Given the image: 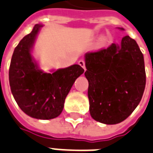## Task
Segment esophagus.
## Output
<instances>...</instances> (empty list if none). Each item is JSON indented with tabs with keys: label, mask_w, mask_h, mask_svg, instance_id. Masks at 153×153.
<instances>
[{
	"label": "esophagus",
	"mask_w": 153,
	"mask_h": 153,
	"mask_svg": "<svg viewBox=\"0 0 153 153\" xmlns=\"http://www.w3.org/2000/svg\"><path fill=\"white\" fill-rule=\"evenodd\" d=\"M78 64H79V65H80L83 68H84V69H85V71L86 70V68H85V62L84 61V60H79V62H78Z\"/></svg>",
	"instance_id": "1"
}]
</instances>
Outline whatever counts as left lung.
I'll return each instance as SVG.
<instances>
[{
  "instance_id": "left-lung-1",
  "label": "left lung",
  "mask_w": 153,
  "mask_h": 153,
  "mask_svg": "<svg viewBox=\"0 0 153 153\" xmlns=\"http://www.w3.org/2000/svg\"><path fill=\"white\" fill-rule=\"evenodd\" d=\"M123 30V28H120ZM89 111L106 125L125 120L139 105L146 84L144 56L134 39L85 54Z\"/></svg>"
}]
</instances>
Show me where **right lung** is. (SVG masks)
I'll return each mask as SVG.
<instances>
[{
	"label": "right lung",
	"instance_id": "right-lung-1",
	"mask_svg": "<svg viewBox=\"0 0 153 153\" xmlns=\"http://www.w3.org/2000/svg\"><path fill=\"white\" fill-rule=\"evenodd\" d=\"M41 27L36 25L14 49L9 66V85L14 99L25 113L36 119L50 120L61 113L73 83L85 70L79 65L53 73L39 69L31 49Z\"/></svg>",
	"mask_w": 153,
	"mask_h": 153
}]
</instances>
